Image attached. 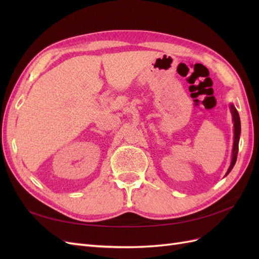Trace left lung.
<instances>
[{"instance_id": "8db88e82", "label": "left lung", "mask_w": 259, "mask_h": 259, "mask_svg": "<svg viewBox=\"0 0 259 259\" xmlns=\"http://www.w3.org/2000/svg\"><path fill=\"white\" fill-rule=\"evenodd\" d=\"M230 111L232 114V121H233V147H232V156H231V163L230 166L227 170L226 175H228L231 169L233 168L234 164L237 162V156H238V151H239V140H240V135H241V122H240V116L237 111L236 107L233 106V104H230Z\"/></svg>"}]
</instances>
